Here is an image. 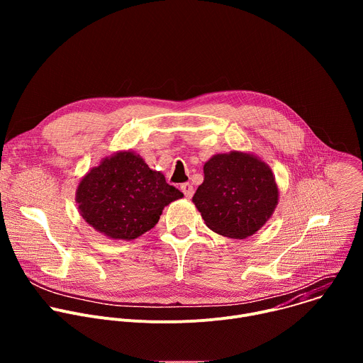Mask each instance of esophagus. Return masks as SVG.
Here are the masks:
<instances>
[{"label": "esophagus", "instance_id": "1", "mask_svg": "<svg viewBox=\"0 0 363 363\" xmlns=\"http://www.w3.org/2000/svg\"><path fill=\"white\" fill-rule=\"evenodd\" d=\"M181 191L184 192V195H185L186 198H191V196L194 195V188H192V185H191L189 182L181 184Z\"/></svg>", "mask_w": 363, "mask_h": 363}]
</instances>
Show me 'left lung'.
<instances>
[{
    "label": "left lung",
    "mask_w": 363,
    "mask_h": 363,
    "mask_svg": "<svg viewBox=\"0 0 363 363\" xmlns=\"http://www.w3.org/2000/svg\"><path fill=\"white\" fill-rule=\"evenodd\" d=\"M192 202L210 230L242 240L272 218L279 186L272 168L257 155L231 150L203 164V182Z\"/></svg>",
    "instance_id": "obj_1"
}]
</instances>
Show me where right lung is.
I'll return each instance as SVG.
<instances>
[{
    "instance_id": "right-lung-1",
    "label": "right lung",
    "mask_w": 363,
    "mask_h": 363,
    "mask_svg": "<svg viewBox=\"0 0 363 363\" xmlns=\"http://www.w3.org/2000/svg\"><path fill=\"white\" fill-rule=\"evenodd\" d=\"M182 196L162 172L152 171L130 149L103 158L76 189L82 218L108 238L125 241L153 228L165 206Z\"/></svg>"
}]
</instances>
